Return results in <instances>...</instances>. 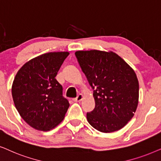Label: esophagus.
I'll return each mask as SVG.
<instances>
[{
  "label": "esophagus",
  "instance_id": "1",
  "mask_svg": "<svg viewBox=\"0 0 161 161\" xmlns=\"http://www.w3.org/2000/svg\"><path fill=\"white\" fill-rule=\"evenodd\" d=\"M82 98H83V95H82V94L79 93V95L77 96L76 98H74V102H80V101L82 100Z\"/></svg>",
  "mask_w": 161,
  "mask_h": 161
}]
</instances>
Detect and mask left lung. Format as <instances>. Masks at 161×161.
Here are the masks:
<instances>
[{
    "instance_id": "obj_1",
    "label": "left lung",
    "mask_w": 161,
    "mask_h": 161,
    "mask_svg": "<svg viewBox=\"0 0 161 161\" xmlns=\"http://www.w3.org/2000/svg\"><path fill=\"white\" fill-rule=\"evenodd\" d=\"M75 55L93 90L96 105L87 113V121L102 132L121 130L138 107L139 84L136 73L113 51H78Z\"/></svg>"
}]
</instances>
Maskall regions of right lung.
I'll return each instance as SVG.
<instances>
[{
    "instance_id": "add662e5",
    "label": "right lung",
    "mask_w": 161,
    "mask_h": 161,
    "mask_svg": "<svg viewBox=\"0 0 161 161\" xmlns=\"http://www.w3.org/2000/svg\"><path fill=\"white\" fill-rule=\"evenodd\" d=\"M67 51L50 52L31 59L17 73L12 87L14 106L35 130L48 131L63 121L69 102L55 79Z\"/></svg>"
}]
</instances>
